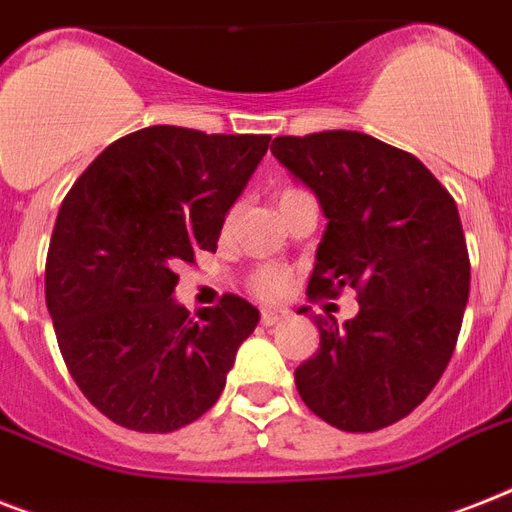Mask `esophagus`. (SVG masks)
Returning <instances> with one entry per match:
<instances>
[{
	"instance_id": "1",
	"label": "esophagus",
	"mask_w": 512,
	"mask_h": 512,
	"mask_svg": "<svg viewBox=\"0 0 512 512\" xmlns=\"http://www.w3.org/2000/svg\"><path fill=\"white\" fill-rule=\"evenodd\" d=\"M286 318H289V313H286V310H278V307H263V310H260V323H263V326H276V323L286 321Z\"/></svg>"
}]
</instances>
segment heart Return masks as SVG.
I'll list each match as a JSON object with an SVG mask.
<instances>
[{
  "label": "heart",
  "mask_w": 512,
  "mask_h": 512,
  "mask_svg": "<svg viewBox=\"0 0 512 512\" xmlns=\"http://www.w3.org/2000/svg\"><path fill=\"white\" fill-rule=\"evenodd\" d=\"M302 189H284L278 194V205L286 202L289 197L299 194ZM231 220V218H228ZM249 292L260 299H281L289 294V286H292V273L286 268H278V265H260L257 270H252V276L247 281Z\"/></svg>",
  "instance_id": "b5f03b06"
}]
</instances>
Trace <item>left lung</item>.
Instances as JSON below:
<instances>
[{
    "label": "left lung",
    "instance_id": "8db88e82",
    "mask_svg": "<svg viewBox=\"0 0 512 512\" xmlns=\"http://www.w3.org/2000/svg\"><path fill=\"white\" fill-rule=\"evenodd\" d=\"M270 152L328 218L307 297L355 289L360 302L344 326L315 315L299 397L336 429H386L429 397L458 344L471 289L458 205L418 157L368 134L278 136Z\"/></svg>",
    "mask_w": 512,
    "mask_h": 512
}]
</instances>
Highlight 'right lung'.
Here are the masks:
<instances>
[{"instance_id": "right-lung-1", "label": "right lung", "mask_w": 512, "mask_h": 512, "mask_svg": "<svg viewBox=\"0 0 512 512\" xmlns=\"http://www.w3.org/2000/svg\"><path fill=\"white\" fill-rule=\"evenodd\" d=\"M268 134L149 126L112 141L62 199L44 289L83 397L144 434L184 429L218 402L260 313L223 294L199 318L176 305V268L215 252Z\"/></svg>"}]
</instances>
